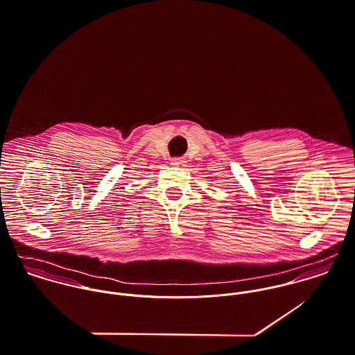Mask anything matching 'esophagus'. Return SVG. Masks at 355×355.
I'll use <instances>...</instances> for the list:
<instances>
[{
  "label": "esophagus",
  "instance_id": "1",
  "mask_svg": "<svg viewBox=\"0 0 355 355\" xmlns=\"http://www.w3.org/2000/svg\"><path fill=\"white\" fill-rule=\"evenodd\" d=\"M171 166H174V167H184V166H187V160L182 158L171 159Z\"/></svg>",
  "mask_w": 355,
  "mask_h": 355
}]
</instances>
